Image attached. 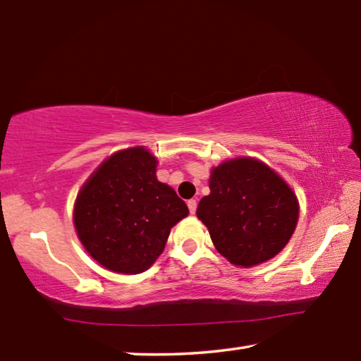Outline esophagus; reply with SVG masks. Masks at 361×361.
<instances>
[{
	"label": "esophagus",
	"instance_id": "1",
	"mask_svg": "<svg viewBox=\"0 0 361 361\" xmlns=\"http://www.w3.org/2000/svg\"><path fill=\"white\" fill-rule=\"evenodd\" d=\"M188 209H189V213H191V215H194V213H195V209H197V202H195L194 199L188 200Z\"/></svg>",
	"mask_w": 361,
	"mask_h": 361
}]
</instances>
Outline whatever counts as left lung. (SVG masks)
<instances>
[{
	"instance_id": "obj_1",
	"label": "left lung",
	"mask_w": 361,
	"mask_h": 361,
	"mask_svg": "<svg viewBox=\"0 0 361 361\" xmlns=\"http://www.w3.org/2000/svg\"><path fill=\"white\" fill-rule=\"evenodd\" d=\"M209 186L195 213L226 259L252 267L282 252L299 216L296 194L282 176L258 159L237 157L212 169Z\"/></svg>"
}]
</instances>
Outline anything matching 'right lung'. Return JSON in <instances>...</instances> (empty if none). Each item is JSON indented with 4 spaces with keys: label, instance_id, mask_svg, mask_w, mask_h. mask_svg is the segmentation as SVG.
<instances>
[{
    "label": "right lung",
    "instance_id": "1",
    "mask_svg": "<svg viewBox=\"0 0 361 361\" xmlns=\"http://www.w3.org/2000/svg\"><path fill=\"white\" fill-rule=\"evenodd\" d=\"M157 159L143 146L109 156L89 176L75 204V228L103 267L140 274L164 252L188 205L156 176Z\"/></svg>",
    "mask_w": 361,
    "mask_h": 361
}]
</instances>
